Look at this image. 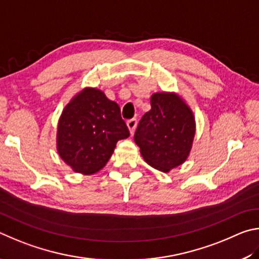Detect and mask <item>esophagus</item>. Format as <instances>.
Masks as SVG:
<instances>
[{"label":"esophagus","mask_w":259,"mask_h":259,"mask_svg":"<svg viewBox=\"0 0 259 259\" xmlns=\"http://www.w3.org/2000/svg\"><path fill=\"white\" fill-rule=\"evenodd\" d=\"M126 124H127V127H128V130H130V133L133 134L134 131H135V127H137V119L127 120Z\"/></svg>","instance_id":"34e87169"}]
</instances>
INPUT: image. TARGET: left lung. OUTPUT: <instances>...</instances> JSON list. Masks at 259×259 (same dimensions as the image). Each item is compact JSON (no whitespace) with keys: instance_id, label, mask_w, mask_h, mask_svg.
<instances>
[{"instance_id":"left-lung-1","label":"left lung","mask_w":259,"mask_h":259,"mask_svg":"<svg viewBox=\"0 0 259 259\" xmlns=\"http://www.w3.org/2000/svg\"><path fill=\"white\" fill-rule=\"evenodd\" d=\"M151 109L140 120L134 141L149 165L169 171L187 160L191 150L196 124L193 113L179 95L155 93Z\"/></svg>"}]
</instances>
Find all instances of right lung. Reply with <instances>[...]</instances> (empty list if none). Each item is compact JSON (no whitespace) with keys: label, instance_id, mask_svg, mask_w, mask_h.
<instances>
[{"label":"right lung","instance_id":"1","mask_svg":"<svg viewBox=\"0 0 259 259\" xmlns=\"http://www.w3.org/2000/svg\"><path fill=\"white\" fill-rule=\"evenodd\" d=\"M130 137L119 106L97 89H85L67 104L58 125V152L77 173H97L119 140Z\"/></svg>","mask_w":259,"mask_h":259}]
</instances>
